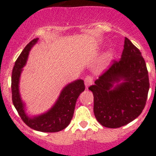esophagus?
<instances>
[{
    "instance_id": "esophagus-1",
    "label": "esophagus",
    "mask_w": 156,
    "mask_h": 156,
    "mask_svg": "<svg viewBox=\"0 0 156 156\" xmlns=\"http://www.w3.org/2000/svg\"><path fill=\"white\" fill-rule=\"evenodd\" d=\"M93 83V78L92 76H86L85 78V85L86 88L92 85Z\"/></svg>"
}]
</instances>
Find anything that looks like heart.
I'll use <instances>...</instances> for the list:
<instances>
[{
	"label": "heart",
	"instance_id": "1",
	"mask_svg": "<svg viewBox=\"0 0 156 156\" xmlns=\"http://www.w3.org/2000/svg\"><path fill=\"white\" fill-rule=\"evenodd\" d=\"M113 50H109L105 53V54L103 55L102 59V66H106L109 64V63L110 62V61L113 58Z\"/></svg>",
	"mask_w": 156,
	"mask_h": 156
}]
</instances>
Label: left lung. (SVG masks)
Returning a JSON list of instances; mask_svg holds the SVG:
<instances>
[{
  "label": "left lung",
  "mask_w": 156,
  "mask_h": 156,
  "mask_svg": "<svg viewBox=\"0 0 156 156\" xmlns=\"http://www.w3.org/2000/svg\"><path fill=\"white\" fill-rule=\"evenodd\" d=\"M88 89L93 93L94 114L102 126L117 128L137 118L149 90L148 70L140 50L125 37L120 61H114Z\"/></svg>",
  "instance_id": "1"
}]
</instances>
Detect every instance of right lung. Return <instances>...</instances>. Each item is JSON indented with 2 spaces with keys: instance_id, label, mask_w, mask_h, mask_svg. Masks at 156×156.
Segmentation results:
<instances>
[{
  "instance_id": "obj_1",
  "label": "right lung",
  "mask_w": 156,
  "mask_h": 156,
  "mask_svg": "<svg viewBox=\"0 0 156 156\" xmlns=\"http://www.w3.org/2000/svg\"><path fill=\"white\" fill-rule=\"evenodd\" d=\"M38 40L39 38L32 40L15 61L12 76V102L22 120L29 127L41 132H58L66 128L71 122L76 101L80 94L85 90V85L81 79L72 81L63 88L55 103L47 112L36 116L28 114L26 103L22 99L19 92V82L22 68L26 66L29 52Z\"/></svg>"
}]
</instances>
